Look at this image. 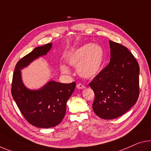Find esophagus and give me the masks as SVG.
<instances>
[{
    "label": "esophagus",
    "mask_w": 151,
    "mask_h": 151,
    "mask_svg": "<svg viewBox=\"0 0 151 151\" xmlns=\"http://www.w3.org/2000/svg\"><path fill=\"white\" fill-rule=\"evenodd\" d=\"M76 87H77V88H78V89H83V88H85V86L82 84H78L76 85Z\"/></svg>",
    "instance_id": "1"
}]
</instances>
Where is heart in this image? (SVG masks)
I'll return each mask as SVG.
<instances>
[{
  "label": "heart",
  "instance_id": "1",
  "mask_svg": "<svg viewBox=\"0 0 151 151\" xmlns=\"http://www.w3.org/2000/svg\"><path fill=\"white\" fill-rule=\"evenodd\" d=\"M104 57V52L101 46L90 43L71 52L67 56L66 61L70 66L77 67V72L80 76L91 78L100 73ZM60 69L64 75L70 74V68L65 64H61Z\"/></svg>",
  "mask_w": 151,
  "mask_h": 151
}]
</instances>
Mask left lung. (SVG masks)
I'll return each instance as SVG.
<instances>
[{"label": "left lung", "mask_w": 151, "mask_h": 151, "mask_svg": "<svg viewBox=\"0 0 151 151\" xmlns=\"http://www.w3.org/2000/svg\"><path fill=\"white\" fill-rule=\"evenodd\" d=\"M110 62L89 83L95 93L93 111L112 119L128 111L139 95V65L127 47L112 41Z\"/></svg>", "instance_id": "1"}]
</instances>
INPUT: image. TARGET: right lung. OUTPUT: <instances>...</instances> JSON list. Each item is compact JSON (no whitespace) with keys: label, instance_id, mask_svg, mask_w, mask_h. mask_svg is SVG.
Returning a JSON list of instances; mask_svg holds the SVG:
<instances>
[{"label":"right lung","instance_id":"1","mask_svg":"<svg viewBox=\"0 0 151 151\" xmlns=\"http://www.w3.org/2000/svg\"><path fill=\"white\" fill-rule=\"evenodd\" d=\"M52 46L50 43L37 47L24 56L16 64L13 76V99L28 122L37 128H52L61 122L66 114V102L76 87L75 82L64 84L52 80L38 89H30L24 85L21 70L47 55Z\"/></svg>","mask_w":151,"mask_h":151}]
</instances>
